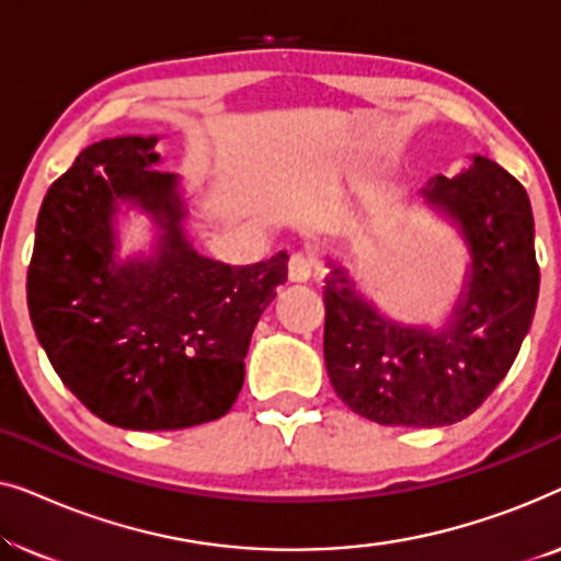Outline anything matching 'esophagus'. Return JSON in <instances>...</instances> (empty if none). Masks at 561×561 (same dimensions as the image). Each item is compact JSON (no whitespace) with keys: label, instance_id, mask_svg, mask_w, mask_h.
Returning <instances> with one entry per match:
<instances>
[{"label":"esophagus","instance_id":"1","mask_svg":"<svg viewBox=\"0 0 561 561\" xmlns=\"http://www.w3.org/2000/svg\"><path fill=\"white\" fill-rule=\"evenodd\" d=\"M313 273H317V263H313L311 255H306V252H296V255H290V260H288V278L290 280L306 283Z\"/></svg>","mask_w":561,"mask_h":561}]
</instances>
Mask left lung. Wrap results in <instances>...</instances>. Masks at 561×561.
Listing matches in <instances>:
<instances>
[{
	"label": "left lung",
	"instance_id": "1",
	"mask_svg": "<svg viewBox=\"0 0 561 561\" xmlns=\"http://www.w3.org/2000/svg\"><path fill=\"white\" fill-rule=\"evenodd\" d=\"M457 227L470 267L439 329L382 313L342 265L324 286V363L344 405L382 426H449L470 416L511 370L534 321L539 265L526 188L485 156L421 188Z\"/></svg>",
	"mask_w": 561,
	"mask_h": 561
}]
</instances>
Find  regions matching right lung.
I'll use <instances>...</instances> for the list:
<instances>
[{"mask_svg":"<svg viewBox=\"0 0 561 561\" xmlns=\"http://www.w3.org/2000/svg\"><path fill=\"white\" fill-rule=\"evenodd\" d=\"M158 137L89 145L43 198L27 267L37 342L64 386L106 424L171 432L232 409L250 336L288 278V255L227 265L196 252ZM157 225L150 256L122 261L116 214Z\"/></svg>","mask_w":561,"mask_h":561,"instance_id":"add662e5","label":"right lung"}]
</instances>
